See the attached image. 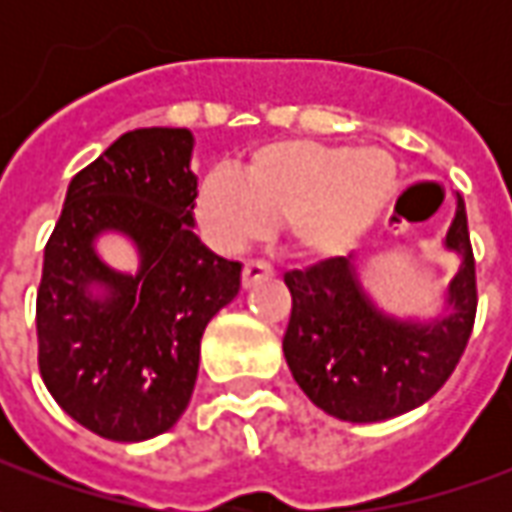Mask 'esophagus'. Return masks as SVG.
Masks as SVG:
<instances>
[{
    "instance_id": "34e87169",
    "label": "esophagus",
    "mask_w": 512,
    "mask_h": 512,
    "mask_svg": "<svg viewBox=\"0 0 512 512\" xmlns=\"http://www.w3.org/2000/svg\"><path fill=\"white\" fill-rule=\"evenodd\" d=\"M271 274H274V268L268 266L266 260H249L244 266V277H241V282H244V288H252L260 279H268Z\"/></svg>"
}]
</instances>
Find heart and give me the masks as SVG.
Wrapping results in <instances>:
<instances>
[{"label": "heart", "mask_w": 512, "mask_h": 512, "mask_svg": "<svg viewBox=\"0 0 512 512\" xmlns=\"http://www.w3.org/2000/svg\"><path fill=\"white\" fill-rule=\"evenodd\" d=\"M397 169L376 147L271 142L238 175L219 167L197 186V219L222 249L255 241L282 222L288 244L307 257H332L376 222L395 194Z\"/></svg>", "instance_id": "1"}]
</instances>
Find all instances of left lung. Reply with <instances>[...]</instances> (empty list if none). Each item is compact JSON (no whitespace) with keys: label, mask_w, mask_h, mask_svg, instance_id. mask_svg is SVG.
Instances as JSON below:
<instances>
[{"label":"left lung","mask_w":512,"mask_h":512,"mask_svg":"<svg viewBox=\"0 0 512 512\" xmlns=\"http://www.w3.org/2000/svg\"><path fill=\"white\" fill-rule=\"evenodd\" d=\"M444 246L461 255V268L433 321H403L378 310L351 257L285 274L293 310L282 351L301 392L321 411L345 422H381L422 406L452 376L477 312L463 197H455Z\"/></svg>","instance_id":"left-lung-1"}]
</instances>
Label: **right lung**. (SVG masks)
Segmentation results:
<instances>
[{"label": "right lung", "instance_id": "1", "mask_svg": "<svg viewBox=\"0 0 512 512\" xmlns=\"http://www.w3.org/2000/svg\"><path fill=\"white\" fill-rule=\"evenodd\" d=\"M189 128H136L73 175L38 288L43 384L79 425L112 441H145L186 411L200 340L241 290V263L194 235L197 175ZM132 238L140 271L123 275L94 238ZM102 293L95 294L94 288Z\"/></svg>", "mask_w": 512, "mask_h": 512}]
</instances>
